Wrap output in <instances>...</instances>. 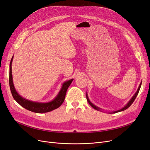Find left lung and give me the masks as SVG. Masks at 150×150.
I'll use <instances>...</instances> for the list:
<instances>
[{"mask_svg": "<svg viewBox=\"0 0 150 150\" xmlns=\"http://www.w3.org/2000/svg\"><path fill=\"white\" fill-rule=\"evenodd\" d=\"M142 83H140V84H139V87H138V89H137V92L135 93V94L133 95V96L131 98V99L128 101V103H127L123 108L120 109V110H119L115 111H112V112H110L109 113H116V112H120V111H124V110H126V109H128V108L131 105V104H132V103H133L134 102V99H136V98H137V95H138V93H139V91L141 86H142ZM86 99H87V101H88V102L89 103V104L94 109H95V110H98V111H101V109L100 108H98V106H95L94 104H93L90 101L89 99V98H88L87 93H86Z\"/></svg>", "mask_w": 150, "mask_h": 150, "instance_id": "left-lung-1", "label": "left lung"}]
</instances>
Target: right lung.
<instances>
[{"instance_id": "1", "label": "right lung", "mask_w": 150, "mask_h": 150, "mask_svg": "<svg viewBox=\"0 0 150 150\" xmlns=\"http://www.w3.org/2000/svg\"><path fill=\"white\" fill-rule=\"evenodd\" d=\"M13 57V56L11 59L9 66V86L11 91L13 99H14L21 106L24 108L26 110L36 113L47 112L56 110V109L59 107L63 103V102H64L67 88H69V86H70L72 81H73L74 79H71L70 80L65 81V82L62 84L61 90L59 91V92L58 93L57 96L53 100L51 101L46 103H39L28 100V99L22 97L21 95L17 92L16 89H15L14 85H13L12 74V63Z\"/></svg>"}]
</instances>
